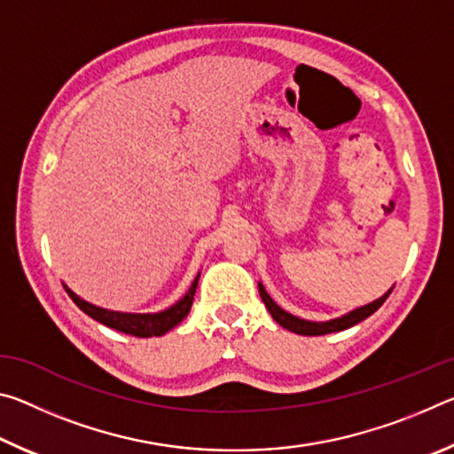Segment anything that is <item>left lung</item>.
Returning a JSON list of instances; mask_svg holds the SVG:
<instances>
[{
    "instance_id": "1",
    "label": "left lung",
    "mask_w": 454,
    "mask_h": 454,
    "mask_svg": "<svg viewBox=\"0 0 454 454\" xmlns=\"http://www.w3.org/2000/svg\"><path fill=\"white\" fill-rule=\"evenodd\" d=\"M258 290H260V296H262V301H264V304H266L268 312L272 314V318H274L276 322H278L280 326L288 328L290 333H296V334H302V336L330 334V333H338V330H344V328L355 326V325H358L360 320L368 318L372 312L379 310L380 306H382V302L387 301L388 294H390V290H388L387 294L379 298V301L366 304V306H363V309L352 310V312L347 314V317H342V318H334V320H328V322H309V320L296 318V317H292V314L284 312V310L280 309V306L276 304V302L272 301V298L266 294V290H264L262 284H258Z\"/></svg>"
}]
</instances>
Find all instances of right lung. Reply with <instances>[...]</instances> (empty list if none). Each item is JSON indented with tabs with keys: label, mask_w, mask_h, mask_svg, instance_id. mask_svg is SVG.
I'll return each instance as SVG.
<instances>
[{
	"label": "right lung",
	"mask_w": 454,
	"mask_h": 454,
	"mask_svg": "<svg viewBox=\"0 0 454 454\" xmlns=\"http://www.w3.org/2000/svg\"><path fill=\"white\" fill-rule=\"evenodd\" d=\"M198 278L200 276H196V280L192 282L190 290L186 292V296H184L180 302H176L172 309L158 312V314H124V312L106 310V309H99V306L82 301V298L75 296L70 288H66V292L70 294L72 301L78 304L80 310L86 312L88 317H91L94 320L102 322V325L116 328V330H120V333L132 334L137 338H150V336L166 334L168 330H172L176 325H180V322L188 317L192 302H194Z\"/></svg>",
	"instance_id": "right-lung-1"
}]
</instances>
